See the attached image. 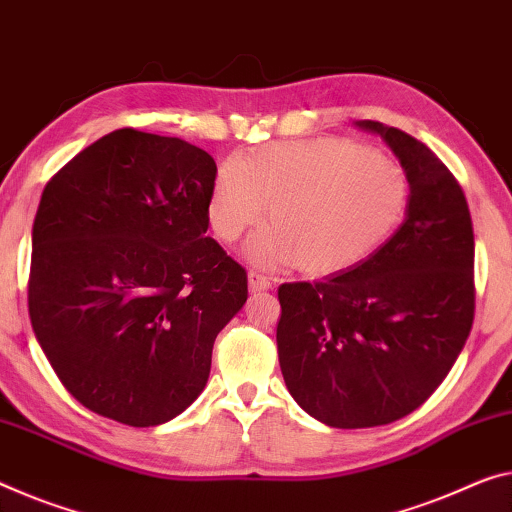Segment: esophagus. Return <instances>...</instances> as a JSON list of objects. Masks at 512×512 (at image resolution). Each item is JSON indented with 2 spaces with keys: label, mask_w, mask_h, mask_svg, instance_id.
I'll use <instances>...</instances> for the list:
<instances>
[{
  "label": "esophagus",
  "mask_w": 512,
  "mask_h": 512,
  "mask_svg": "<svg viewBox=\"0 0 512 512\" xmlns=\"http://www.w3.org/2000/svg\"><path fill=\"white\" fill-rule=\"evenodd\" d=\"M249 290L251 293H261V290H270L272 288V281L265 277V274H258V272H249Z\"/></svg>",
  "instance_id": "esophagus-1"
}]
</instances>
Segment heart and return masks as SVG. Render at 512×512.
I'll return each instance as SVG.
<instances>
[{
  "mask_svg": "<svg viewBox=\"0 0 512 512\" xmlns=\"http://www.w3.org/2000/svg\"><path fill=\"white\" fill-rule=\"evenodd\" d=\"M265 206L272 226L249 242L251 261L336 274L366 261L393 233L407 180L387 157L350 139L279 141L219 169L206 208L210 231L231 245Z\"/></svg>",
  "mask_w": 512,
  "mask_h": 512,
  "instance_id": "heart-1",
  "label": "heart"
}]
</instances>
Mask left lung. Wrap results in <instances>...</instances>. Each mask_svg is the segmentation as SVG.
I'll list each match as a JSON object with an SVG mask.
<instances>
[{"mask_svg":"<svg viewBox=\"0 0 512 512\" xmlns=\"http://www.w3.org/2000/svg\"><path fill=\"white\" fill-rule=\"evenodd\" d=\"M410 183L405 222L366 261L279 286V366L290 396L332 428L398 421L432 396L474 322L465 192L426 144L377 121Z\"/></svg>","mask_w":512,"mask_h":512,"instance_id":"left-lung-1","label":"left lung"}]
</instances>
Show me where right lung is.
<instances>
[{"label":"right lung","mask_w":512,"mask_h":512,"mask_svg":"<svg viewBox=\"0 0 512 512\" xmlns=\"http://www.w3.org/2000/svg\"><path fill=\"white\" fill-rule=\"evenodd\" d=\"M212 157L121 128L45 185L31 229L29 318L61 384L125 426L185 412L217 334L247 302V272L212 240Z\"/></svg>","instance_id":"right-lung-1"}]
</instances>
